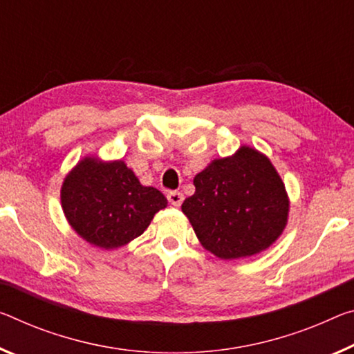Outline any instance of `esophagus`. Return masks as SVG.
Masks as SVG:
<instances>
[{"label":"esophagus","instance_id":"1","mask_svg":"<svg viewBox=\"0 0 354 354\" xmlns=\"http://www.w3.org/2000/svg\"><path fill=\"white\" fill-rule=\"evenodd\" d=\"M167 198H168V201H170V205L179 207L183 203V200H184V195L181 192H176V190H173V192H168Z\"/></svg>","mask_w":354,"mask_h":354}]
</instances>
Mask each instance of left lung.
Segmentation results:
<instances>
[{"instance_id": "left-lung-1", "label": "left lung", "mask_w": 354, "mask_h": 354, "mask_svg": "<svg viewBox=\"0 0 354 354\" xmlns=\"http://www.w3.org/2000/svg\"><path fill=\"white\" fill-rule=\"evenodd\" d=\"M194 186L181 209L201 245L221 260L260 254L287 227L290 198L282 178L268 156L248 145L212 160Z\"/></svg>"}]
</instances>
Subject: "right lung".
<instances>
[{
	"instance_id": "1",
	"label": "right lung",
	"mask_w": 354,
	"mask_h": 354,
	"mask_svg": "<svg viewBox=\"0 0 354 354\" xmlns=\"http://www.w3.org/2000/svg\"><path fill=\"white\" fill-rule=\"evenodd\" d=\"M167 203L160 190L143 186L122 160L94 156L78 160L61 186L69 225L86 243L105 250L138 238Z\"/></svg>"
}]
</instances>
